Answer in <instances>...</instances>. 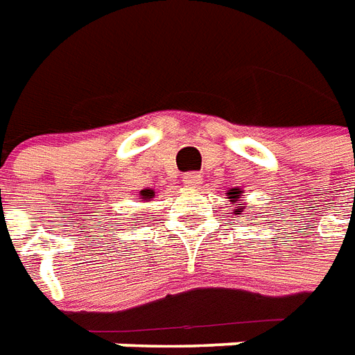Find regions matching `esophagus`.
Here are the masks:
<instances>
[{
	"label": "esophagus",
	"instance_id": "34e87169",
	"mask_svg": "<svg viewBox=\"0 0 355 355\" xmlns=\"http://www.w3.org/2000/svg\"><path fill=\"white\" fill-rule=\"evenodd\" d=\"M183 183L187 187H198L201 183V174H198V172H187V174H183Z\"/></svg>",
	"mask_w": 355,
	"mask_h": 355
}]
</instances>
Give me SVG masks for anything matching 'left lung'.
Segmentation results:
<instances>
[{"label":"left lung","instance_id":"left-lung-1","mask_svg":"<svg viewBox=\"0 0 355 355\" xmlns=\"http://www.w3.org/2000/svg\"><path fill=\"white\" fill-rule=\"evenodd\" d=\"M227 196H229V200L232 201V205H234V201H240L238 200V198H240V196H242V191H238V189H232V192H227ZM240 205H243V203H240ZM243 209V207H242ZM242 209H236V211H234V214H242Z\"/></svg>","mask_w":355,"mask_h":355}]
</instances>
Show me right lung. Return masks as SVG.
<instances>
[{
	"label": "right lung",
	"mask_w": 355,
	"mask_h": 355,
	"mask_svg": "<svg viewBox=\"0 0 355 355\" xmlns=\"http://www.w3.org/2000/svg\"><path fill=\"white\" fill-rule=\"evenodd\" d=\"M150 198H154V191H150V189H144V191H141V200L148 201Z\"/></svg>",
	"instance_id": "right-lung-1"
}]
</instances>
